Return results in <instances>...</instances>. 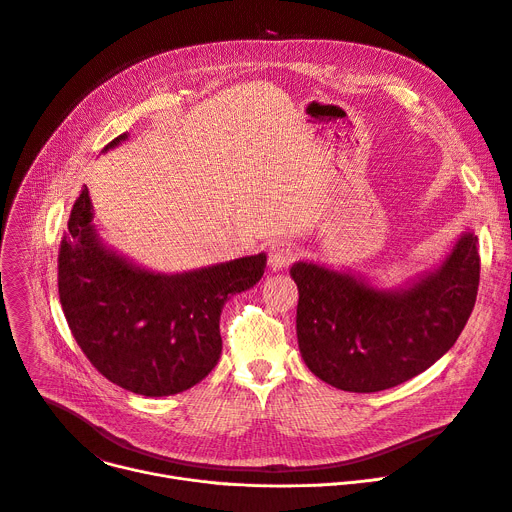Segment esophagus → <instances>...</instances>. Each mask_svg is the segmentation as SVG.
I'll return each instance as SVG.
<instances>
[{
    "label": "esophagus",
    "mask_w": 512,
    "mask_h": 512,
    "mask_svg": "<svg viewBox=\"0 0 512 512\" xmlns=\"http://www.w3.org/2000/svg\"><path fill=\"white\" fill-rule=\"evenodd\" d=\"M267 253H269V267L274 271H280L296 259L298 249L290 241L278 238V241H271V245L267 247Z\"/></svg>",
    "instance_id": "34e87169"
}]
</instances>
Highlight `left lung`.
Instances as JSON below:
<instances>
[{
  "label": "left lung",
  "mask_w": 512,
  "mask_h": 512,
  "mask_svg": "<svg viewBox=\"0 0 512 512\" xmlns=\"http://www.w3.org/2000/svg\"><path fill=\"white\" fill-rule=\"evenodd\" d=\"M296 335L309 370L331 387L374 393L414 379L445 356L478 296V236L463 232L436 269L403 288L296 261Z\"/></svg>",
  "instance_id": "left-lung-1"
}]
</instances>
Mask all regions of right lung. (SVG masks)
I'll return each mask as SVG.
<instances>
[{
	"instance_id": "obj_1",
	"label": "right lung",
	"mask_w": 512,
	"mask_h": 512,
	"mask_svg": "<svg viewBox=\"0 0 512 512\" xmlns=\"http://www.w3.org/2000/svg\"><path fill=\"white\" fill-rule=\"evenodd\" d=\"M127 140L119 135L107 152ZM84 185L59 249V300L78 346L111 383L164 397L203 381L222 354L224 302L253 288L267 255L156 274L100 241Z\"/></svg>"
}]
</instances>
